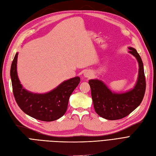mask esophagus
I'll use <instances>...</instances> for the list:
<instances>
[{
  "label": "esophagus",
  "instance_id": "obj_1",
  "mask_svg": "<svg viewBox=\"0 0 156 156\" xmlns=\"http://www.w3.org/2000/svg\"><path fill=\"white\" fill-rule=\"evenodd\" d=\"M84 77L90 79L93 76V73L91 71H86V72L84 73Z\"/></svg>",
  "mask_w": 156,
  "mask_h": 156
}]
</instances>
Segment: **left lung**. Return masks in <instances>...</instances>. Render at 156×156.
I'll list each match as a JSON object with an SVG mask.
<instances>
[{"label": "left lung", "instance_id": "left-lung-1", "mask_svg": "<svg viewBox=\"0 0 156 156\" xmlns=\"http://www.w3.org/2000/svg\"><path fill=\"white\" fill-rule=\"evenodd\" d=\"M128 48L129 53L135 56L139 64L137 81L133 88L126 92H115L101 80L88 81L94 109L99 116L107 120H119L129 115L139 107L144 96L146 80L142 59L135 48Z\"/></svg>", "mask_w": 156, "mask_h": 156}]
</instances>
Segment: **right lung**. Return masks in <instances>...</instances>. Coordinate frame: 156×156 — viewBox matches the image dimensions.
<instances>
[{
	"label": "right lung",
	"instance_id": "add662e5",
	"mask_svg": "<svg viewBox=\"0 0 156 156\" xmlns=\"http://www.w3.org/2000/svg\"><path fill=\"white\" fill-rule=\"evenodd\" d=\"M18 53L14 56L10 69L13 93L18 106L27 115L35 119L51 122L62 117L66 112L69 98L80 83L75 77L60 83L50 92L37 94L23 87L17 72Z\"/></svg>",
	"mask_w": 156,
	"mask_h": 156
}]
</instances>
